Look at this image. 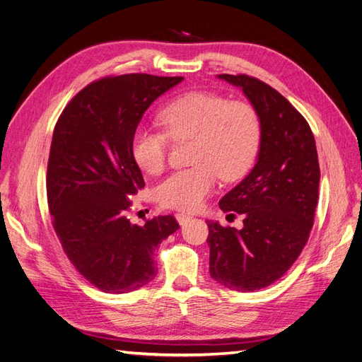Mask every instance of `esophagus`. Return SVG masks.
Returning a JSON list of instances; mask_svg holds the SVG:
<instances>
[{"label": "esophagus", "mask_w": 362, "mask_h": 362, "mask_svg": "<svg viewBox=\"0 0 362 362\" xmlns=\"http://www.w3.org/2000/svg\"><path fill=\"white\" fill-rule=\"evenodd\" d=\"M175 217H177V221H178L180 225H185V223H187V222L190 221V218H192L189 214H182V213L175 214Z\"/></svg>", "instance_id": "obj_1"}]
</instances>
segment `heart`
<instances>
[{
    "instance_id": "b5f03b06",
    "label": "heart",
    "mask_w": 362,
    "mask_h": 362,
    "mask_svg": "<svg viewBox=\"0 0 362 362\" xmlns=\"http://www.w3.org/2000/svg\"><path fill=\"white\" fill-rule=\"evenodd\" d=\"M160 122L172 140L192 139L189 161L194 166L172 173L157 189L161 205L196 211L211 193L217 177L235 181L254 163L261 141L257 112L243 103H229L211 92H190L160 112ZM131 154L148 175L166 166L168 138L160 131L139 128Z\"/></svg>"
}]
</instances>
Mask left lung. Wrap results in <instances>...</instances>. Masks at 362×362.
I'll return each instance as SVG.
<instances>
[{
    "label": "left lung",
    "mask_w": 362,
    "mask_h": 362,
    "mask_svg": "<svg viewBox=\"0 0 362 362\" xmlns=\"http://www.w3.org/2000/svg\"><path fill=\"white\" fill-rule=\"evenodd\" d=\"M242 89L261 124L255 166L218 202L243 214V228L206 221L210 275L235 291L278 281L308 242L319 199L320 168L313 131L270 86L247 75H217Z\"/></svg>",
    "instance_id": "8db88e82"
}]
</instances>
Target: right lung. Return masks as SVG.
Returning a JSON list of instances; mask_svg holds the SVG:
<instances>
[{
  "label": "right lung",
  "mask_w": 362,
  "mask_h": 362,
  "mask_svg": "<svg viewBox=\"0 0 362 362\" xmlns=\"http://www.w3.org/2000/svg\"><path fill=\"white\" fill-rule=\"evenodd\" d=\"M182 76L128 74L95 81L54 128L47 193L54 229L74 267L104 293H129L154 279V250L180 228L173 216L144 226L127 216L145 187L131 154L141 117Z\"/></svg>",
  "instance_id": "right-lung-1"
}]
</instances>
